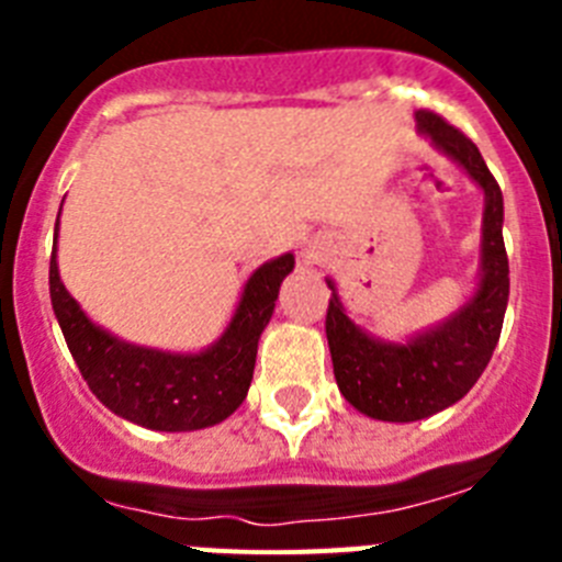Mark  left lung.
<instances>
[{
  "instance_id": "left-lung-1",
  "label": "left lung",
  "mask_w": 562,
  "mask_h": 562,
  "mask_svg": "<svg viewBox=\"0 0 562 562\" xmlns=\"http://www.w3.org/2000/svg\"><path fill=\"white\" fill-rule=\"evenodd\" d=\"M422 134L459 162L484 191L481 227V281L475 295L445 324L411 337L385 342L366 335L342 310L335 284L326 310L331 366L337 389L360 414L382 422H416L459 402L473 389L493 357L509 301V261L504 247V196L484 157L470 137L436 112L419 109Z\"/></svg>"
}]
</instances>
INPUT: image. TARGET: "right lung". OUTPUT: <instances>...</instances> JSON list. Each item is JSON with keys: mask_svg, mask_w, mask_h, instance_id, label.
I'll list each match as a JSON object with an SVG mask.
<instances>
[{"mask_svg": "<svg viewBox=\"0 0 562 562\" xmlns=\"http://www.w3.org/2000/svg\"><path fill=\"white\" fill-rule=\"evenodd\" d=\"M292 267V252L258 267L247 278L225 335L200 355L143 349L92 324L61 284L56 250L49 256V301L89 391L112 414L134 425L182 434L220 425L245 402L256 369L258 337L270 324L281 281Z\"/></svg>", "mask_w": 562, "mask_h": 562, "instance_id": "add662e5", "label": "right lung"}]
</instances>
